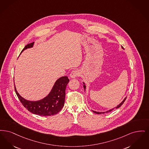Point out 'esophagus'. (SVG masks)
Returning <instances> with one entry per match:
<instances>
[{"mask_svg":"<svg viewBox=\"0 0 149 149\" xmlns=\"http://www.w3.org/2000/svg\"><path fill=\"white\" fill-rule=\"evenodd\" d=\"M79 76V72L77 70H73L70 74V77L72 78H75Z\"/></svg>","mask_w":149,"mask_h":149,"instance_id":"esophagus-1","label":"esophagus"}]
</instances>
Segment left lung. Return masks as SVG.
<instances>
[{"label":"left lung","instance_id":"1","mask_svg":"<svg viewBox=\"0 0 149 149\" xmlns=\"http://www.w3.org/2000/svg\"><path fill=\"white\" fill-rule=\"evenodd\" d=\"M122 47V48L123 49V46H121ZM83 84H84V91L86 90V85L84 84V82H83ZM126 97H125L124 99H123V101L120 103V104H119L118 105H117V107H115V108H113V109H111V110H109V111H107L106 112H96V111H93V110H92L94 113H97V114H101V113H104L105 112H111V111H112V110H115V109H118V108H119L124 103V102H125V101L126 100Z\"/></svg>","mask_w":149,"mask_h":149}]
</instances>
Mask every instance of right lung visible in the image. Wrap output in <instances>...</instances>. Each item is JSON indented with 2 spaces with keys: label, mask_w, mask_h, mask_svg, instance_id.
I'll use <instances>...</instances> for the list:
<instances>
[{
  "label": "right lung",
  "mask_w": 149,
  "mask_h": 149,
  "mask_svg": "<svg viewBox=\"0 0 149 149\" xmlns=\"http://www.w3.org/2000/svg\"><path fill=\"white\" fill-rule=\"evenodd\" d=\"M34 42L26 45L23 51L28 48H32ZM70 80L67 76L58 78L56 81L49 94L38 101H29L22 97L17 91L15 93L24 107L33 114L42 116L54 115L62 110L65 104V88Z\"/></svg>",
  "instance_id": "right-lung-1"
}]
</instances>
